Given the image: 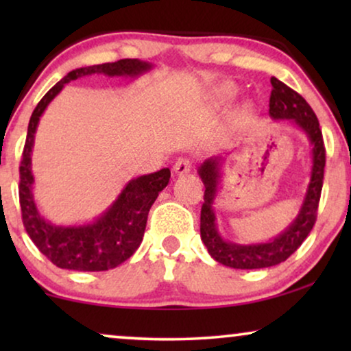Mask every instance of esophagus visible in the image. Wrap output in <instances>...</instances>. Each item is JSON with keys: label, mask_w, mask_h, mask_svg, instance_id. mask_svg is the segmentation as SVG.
Returning <instances> with one entry per match:
<instances>
[{"label": "esophagus", "mask_w": 351, "mask_h": 351, "mask_svg": "<svg viewBox=\"0 0 351 351\" xmlns=\"http://www.w3.org/2000/svg\"><path fill=\"white\" fill-rule=\"evenodd\" d=\"M172 169H174L177 176L189 174V172L191 171V161L189 160V158H179V160L174 162V167H172Z\"/></svg>", "instance_id": "34e87169"}]
</instances>
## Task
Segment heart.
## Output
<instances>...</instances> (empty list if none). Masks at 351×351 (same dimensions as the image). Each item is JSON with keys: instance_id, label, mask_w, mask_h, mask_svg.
<instances>
[{"instance_id": "b5f03b06", "label": "heart", "mask_w": 351, "mask_h": 351, "mask_svg": "<svg viewBox=\"0 0 351 351\" xmlns=\"http://www.w3.org/2000/svg\"><path fill=\"white\" fill-rule=\"evenodd\" d=\"M213 97L215 102L227 104L234 97V88L232 84H220L213 90Z\"/></svg>"}]
</instances>
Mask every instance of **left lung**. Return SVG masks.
<instances>
[{
	"mask_svg": "<svg viewBox=\"0 0 351 351\" xmlns=\"http://www.w3.org/2000/svg\"><path fill=\"white\" fill-rule=\"evenodd\" d=\"M271 95H270V117L273 119H286L302 129L311 143V174L306 186L304 203L299 214L285 232H281L267 243L257 244H238L227 241L219 233L215 222L214 201L217 198L220 180H222L223 162L227 158L213 156L199 166L198 174L204 184V203L201 208V239L214 261L230 268L241 270H254V268H268L285 262L292 256L316 222L321 189H323L326 148L323 134L319 129V121L306 100L292 90L289 86L281 83L271 76Z\"/></svg>",
	"mask_w": 351,
	"mask_h": 351,
	"instance_id": "8db88e82",
	"label": "left lung"
}]
</instances>
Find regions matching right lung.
Returning a JSON list of instances; mask_svg holds the SVG:
<instances>
[{"label":"right lung","mask_w":351,"mask_h":351,"mask_svg":"<svg viewBox=\"0 0 351 351\" xmlns=\"http://www.w3.org/2000/svg\"><path fill=\"white\" fill-rule=\"evenodd\" d=\"M152 69V64L138 59H123L112 64L81 66V69L71 70L54 88L47 90L45 97L33 110L30 123H28L21 169H19L21 172L19 198H21L22 220L35 246L59 268L76 271H105L128 261L141 246L148 213L158 198V193L169 184L171 171L165 167L153 174L129 180L118 198L110 204V208L105 209V213L93 222L83 225L51 223L40 214L36 201L33 198L35 177L32 172V153L41 114L70 81L89 75H105L110 78L113 76L137 78L138 75Z\"/></svg>","instance_id":"obj_1"}]
</instances>
